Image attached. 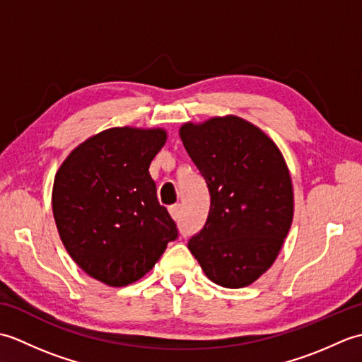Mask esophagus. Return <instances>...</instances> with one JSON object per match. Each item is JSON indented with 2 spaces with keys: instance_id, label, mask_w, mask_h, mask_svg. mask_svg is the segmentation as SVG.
<instances>
[{
  "instance_id": "34e87169",
  "label": "esophagus",
  "mask_w": 362,
  "mask_h": 362,
  "mask_svg": "<svg viewBox=\"0 0 362 362\" xmlns=\"http://www.w3.org/2000/svg\"><path fill=\"white\" fill-rule=\"evenodd\" d=\"M169 213H171L173 219L179 221L182 218V205L180 204H175V205H171L169 206Z\"/></svg>"
}]
</instances>
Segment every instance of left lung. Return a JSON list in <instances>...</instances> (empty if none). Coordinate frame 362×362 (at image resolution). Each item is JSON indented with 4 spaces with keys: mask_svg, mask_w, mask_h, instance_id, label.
<instances>
[{
    "mask_svg": "<svg viewBox=\"0 0 362 362\" xmlns=\"http://www.w3.org/2000/svg\"><path fill=\"white\" fill-rule=\"evenodd\" d=\"M180 138L210 193L209 218L188 249L211 281L247 286L272 266L291 228L294 196L281 152L238 117L187 122Z\"/></svg>",
    "mask_w": 362,
    "mask_h": 362,
    "instance_id": "1",
    "label": "left lung"
}]
</instances>
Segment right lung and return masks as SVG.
<instances>
[{"label":"right lung","mask_w":362,"mask_h":362,"mask_svg":"<svg viewBox=\"0 0 362 362\" xmlns=\"http://www.w3.org/2000/svg\"><path fill=\"white\" fill-rule=\"evenodd\" d=\"M165 141L163 129L113 127L79 144L56 174L60 240L82 271L109 286L140 280L179 236L149 174Z\"/></svg>","instance_id":"obj_1"}]
</instances>
